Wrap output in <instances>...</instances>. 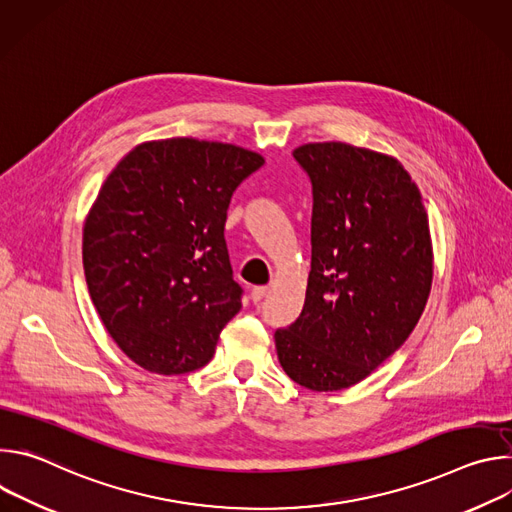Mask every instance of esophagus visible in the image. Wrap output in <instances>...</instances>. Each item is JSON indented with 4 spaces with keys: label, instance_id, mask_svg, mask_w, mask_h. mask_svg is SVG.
Segmentation results:
<instances>
[{
    "label": "esophagus",
    "instance_id": "1",
    "mask_svg": "<svg viewBox=\"0 0 512 512\" xmlns=\"http://www.w3.org/2000/svg\"><path fill=\"white\" fill-rule=\"evenodd\" d=\"M267 291H269L267 285H257V287H253V289H251V300H253L255 304H259V302L267 296Z\"/></svg>",
    "mask_w": 512,
    "mask_h": 512
}]
</instances>
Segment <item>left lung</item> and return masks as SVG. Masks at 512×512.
<instances>
[{"instance_id":"obj_1","label":"left lung","mask_w":512,"mask_h":512,"mask_svg":"<svg viewBox=\"0 0 512 512\" xmlns=\"http://www.w3.org/2000/svg\"><path fill=\"white\" fill-rule=\"evenodd\" d=\"M312 182V269L300 318L275 330L285 375L312 391L367 379L413 332L433 277L427 212L391 156L342 141L294 150Z\"/></svg>"}]
</instances>
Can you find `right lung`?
Masks as SVG:
<instances>
[{
	"instance_id": "right-lung-1",
	"label": "right lung",
	"mask_w": 512,
	"mask_h": 512,
	"mask_svg": "<svg viewBox=\"0 0 512 512\" xmlns=\"http://www.w3.org/2000/svg\"><path fill=\"white\" fill-rule=\"evenodd\" d=\"M263 164L239 145L172 137L137 145L101 186L83 231L89 294L145 371L202 369L241 310L225 223L233 192Z\"/></svg>"
}]
</instances>
